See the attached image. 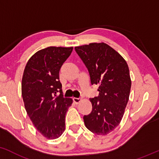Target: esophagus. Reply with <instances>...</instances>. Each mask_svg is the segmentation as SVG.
Returning <instances> with one entry per match:
<instances>
[{
  "label": "esophagus",
  "instance_id": "34e87169",
  "mask_svg": "<svg viewBox=\"0 0 159 159\" xmlns=\"http://www.w3.org/2000/svg\"><path fill=\"white\" fill-rule=\"evenodd\" d=\"M73 101L76 104H79L80 102H81V101H82V99L80 98H73Z\"/></svg>",
  "mask_w": 159,
  "mask_h": 159
}]
</instances>
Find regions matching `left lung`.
Segmentation results:
<instances>
[{
    "label": "left lung",
    "instance_id": "obj_1",
    "mask_svg": "<svg viewBox=\"0 0 159 159\" xmlns=\"http://www.w3.org/2000/svg\"><path fill=\"white\" fill-rule=\"evenodd\" d=\"M75 49L87 68L92 84L98 85V96L90 99L92 112L84 116L85 126L95 134L107 135L119 125L129 101L128 65L105 43H91Z\"/></svg>",
    "mask_w": 159,
    "mask_h": 159
}]
</instances>
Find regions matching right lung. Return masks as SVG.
Returning <instances> with one entry per match:
<instances>
[{
	"label": "right lung",
	"mask_w": 159,
	"mask_h": 159,
	"mask_svg": "<svg viewBox=\"0 0 159 159\" xmlns=\"http://www.w3.org/2000/svg\"><path fill=\"white\" fill-rule=\"evenodd\" d=\"M73 47H49L35 52L25 66L21 83L24 107L37 130L47 139L65 129V116L72 99L64 98L59 71ZM60 92L58 96L57 95Z\"/></svg>",
	"instance_id": "add662e5"
}]
</instances>
